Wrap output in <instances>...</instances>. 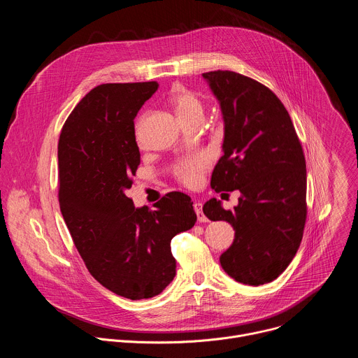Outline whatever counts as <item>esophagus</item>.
Masks as SVG:
<instances>
[{"label":"esophagus","mask_w":358,"mask_h":358,"mask_svg":"<svg viewBox=\"0 0 358 358\" xmlns=\"http://www.w3.org/2000/svg\"><path fill=\"white\" fill-rule=\"evenodd\" d=\"M194 210H195V213H196V218H198L199 222H207V221H208L207 217L203 215V213H202V203H201L199 201H196V202L194 203Z\"/></svg>","instance_id":"1"}]
</instances>
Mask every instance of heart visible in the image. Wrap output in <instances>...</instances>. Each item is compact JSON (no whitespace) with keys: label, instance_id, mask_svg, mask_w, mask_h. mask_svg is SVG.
<instances>
[{"label":"heart","instance_id":"obj_1","mask_svg":"<svg viewBox=\"0 0 358 358\" xmlns=\"http://www.w3.org/2000/svg\"><path fill=\"white\" fill-rule=\"evenodd\" d=\"M170 101L176 109L178 119L184 124H189L195 120H202L206 108H203L202 100L195 93L187 89H177L171 94ZM207 166L208 160L206 157L196 156L178 164L174 170V176L180 184L185 187H195L199 182L201 176L206 171Z\"/></svg>","mask_w":358,"mask_h":358}]
</instances>
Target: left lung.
<instances>
[{
	"mask_svg": "<svg viewBox=\"0 0 358 358\" xmlns=\"http://www.w3.org/2000/svg\"><path fill=\"white\" fill-rule=\"evenodd\" d=\"M220 100L225 122L224 156L211 177L215 192L239 189L234 210L210 199L202 211L235 229L221 258L236 282L259 286L275 280L300 246L306 203V160L292 119L265 85L232 71L202 73Z\"/></svg>",
	"mask_w": 358,
	"mask_h": 358,
	"instance_id": "left-lung-1",
	"label": "left lung"
}]
</instances>
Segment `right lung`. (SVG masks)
<instances>
[{
    "label": "right lung",
    "mask_w": 358,
    "mask_h": 358,
    "mask_svg": "<svg viewBox=\"0 0 358 358\" xmlns=\"http://www.w3.org/2000/svg\"><path fill=\"white\" fill-rule=\"evenodd\" d=\"M157 82L105 83L68 116L58 143L59 207L90 275L131 300L162 293L176 276L171 239L196 222L191 198L178 191L136 208L126 195L140 164L137 112Z\"/></svg>",
    "instance_id": "right-lung-1"
}]
</instances>
